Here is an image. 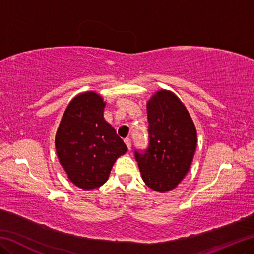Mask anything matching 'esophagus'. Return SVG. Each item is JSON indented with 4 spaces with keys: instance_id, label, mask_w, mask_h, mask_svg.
<instances>
[{
    "instance_id": "34e87169",
    "label": "esophagus",
    "mask_w": 254,
    "mask_h": 254,
    "mask_svg": "<svg viewBox=\"0 0 254 254\" xmlns=\"http://www.w3.org/2000/svg\"><path fill=\"white\" fill-rule=\"evenodd\" d=\"M124 142H126V144H127V150H128V151H130V150H131V147H132V144H131V139H128V137H127V139H124Z\"/></svg>"
}]
</instances>
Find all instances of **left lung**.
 Instances as JSON below:
<instances>
[{
  "label": "left lung",
  "instance_id": "8db88e82",
  "mask_svg": "<svg viewBox=\"0 0 254 254\" xmlns=\"http://www.w3.org/2000/svg\"><path fill=\"white\" fill-rule=\"evenodd\" d=\"M149 147L135 151L144 184L158 192L173 190L187 175L197 147V131L177 95L160 89L147 102Z\"/></svg>",
  "mask_w": 254,
  "mask_h": 254
}]
</instances>
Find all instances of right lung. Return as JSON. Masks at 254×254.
<instances>
[{
  "instance_id": "right-lung-1",
  "label": "right lung",
  "mask_w": 254,
  "mask_h": 254,
  "mask_svg": "<svg viewBox=\"0 0 254 254\" xmlns=\"http://www.w3.org/2000/svg\"><path fill=\"white\" fill-rule=\"evenodd\" d=\"M100 94L76 95L64 112L55 145L68 179L84 190L101 187L109 179L114 162L127 151L123 140L104 119Z\"/></svg>"
}]
</instances>
